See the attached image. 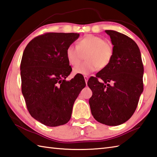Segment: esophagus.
I'll return each instance as SVG.
<instances>
[{"label":"esophagus","instance_id":"1","mask_svg":"<svg viewBox=\"0 0 157 157\" xmlns=\"http://www.w3.org/2000/svg\"><path fill=\"white\" fill-rule=\"evenodd\" d=\"M84 78H85V82L87 83V81H88V79H89V77L87 76H84Z\"/></svg>","mask_w":157,"mask_h":157}]
</instances>
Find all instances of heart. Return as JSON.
I'll return each instance as SVG.
<instances>
[{
	"instance_id": "obj_1",
	"label": "heart",
	"mask_w": 157,
	"mask_h": 157,
	"mask_svg": "<svg viewBox=\"0 0 157 157\" xmlns=\"http://www.w3.org/2000/svg\"><path fill=\"white\" fill-rule=\"evenodd\" d=\"M85 55L86 61L78 64ZM114 56L113 45L103 38L94 34H87L80 38L76 46L70 45L66 52L67 60L75 67V74L89 75L99 68L104 69L109 66Z\"/></svg>"
}]
</instances>
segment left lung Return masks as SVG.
I'll use <instances>...</instances> for the list:
<instances>
[{
    "instance_id": "1",
    "label": "left lung",
    "mask_w": 157,
    "mask_h": 157,
    "mask_svg": "<svg viewBox=\"0 0 157 157\" xmlns=\"http://www.w3.org/2000/svg\"><path fill=\"white\" fill-rule=\"evenodd\" d=\"M105 32L114 46V56L109 66L89 79L87 85L93 93L89 103L95 120L117 126L135 113L144 89V66L135 41L117 31Z\"/></svg>"
}]
</instances>
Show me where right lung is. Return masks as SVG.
I'll return each mask as SVG.
<instances>
[{
  "instance_id": "add662e5",
  "label": "right lung",
  "mask_w": 157,
  "mask_h": 157,
  "mask_svg": "<svg viewBox=\"0 0 157 157\" xmlns=\"http://www.w3.org/2000/svg\"><path fill=\"white\" fill-rule=\"evenodd\" d=\"M78 37L77 33H48L33 38L24 51L22 94L31 116L46 126L68 122L75 101L86 85L81 75L66 81L72 72L66 49Z\"/></svg>"
}]
</instances>
